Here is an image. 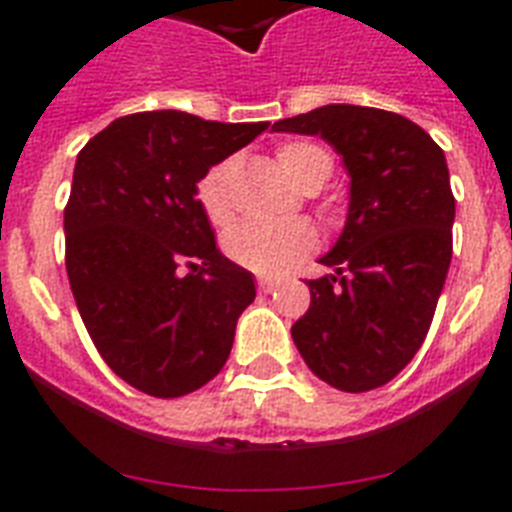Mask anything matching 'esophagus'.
<instances>
[{
  "mask_svg": "<svg viewBox=\"0 0 512 512\" xmlns=\"http://www.w3.org/2000/svg\"><path fill=\"white\" fill-rule=\"evenodd\" d=\"M257 287H260V292H273V289L279 287V279H273V276H257Z\"/></svg>",
  "mask_w": 512,
  "mask_h": 512,
  "instance_id": "34e87169",
  "label": "esophagus"
}]
</instances>
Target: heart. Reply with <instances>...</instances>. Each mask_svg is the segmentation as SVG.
Returning a JSON list of instances; mask_svg holds the SVG:
<instances>
[{"label":"heart","mask_w":512,"mask_h":512,"mask_svg":"<svg viewBox=\"0 0 512 512\" xmlns=\"http://www.w3.org/2000/svg\"><path fill=\"white\" fill-rule=\"evenodd\" d=\"M276 162L284 175L303 191H316L335 167V159L316 140H287L276 148ZM233 162L212 164L196 183L201 212L215 228L236 220L233 204ZM316 247L313 225L297 220L287 225H244L225 236V252L233 263L255 273H284Z\"/></svg>","instance_id":"heart-1"}]
</instances>
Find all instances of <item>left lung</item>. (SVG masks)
Listing matches in <instances>:
<instances>
[{"label":"left lung","instance_id":"left-lung-1","mask_svg":"<svg viewBox=\"0 0 512 512\" xmlns=\"http://www.w3.org/2000/svg\"><path fill=\"white\" fill-rule=\"evenodd\" d=\"M321 135L350 175L348 220L308 281L311 308L292 340L316 377L345 393L390 382L420 350L452 263L454 196L444 151L406 116L335 106L281 119Z\"/></svg>","mask_w":512,"mask_h":512}]
</instances>
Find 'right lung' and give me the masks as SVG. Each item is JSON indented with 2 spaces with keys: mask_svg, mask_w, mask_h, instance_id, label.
Wrapping results in <instances>:
<instances>
[{
  "mask_svg": "<svg viewBox=\"0 0 512 512\" xmlns=\"http://www.w3.org/2000/svg\"><path fill=\"white\" fill-rule=\"evenodd\" d=\"M265 130L143 111L76 156L63 212L68 284L103 361L148 396L207 385L255 300L252 273L217 249L196 183Z\"/></svg>",
  "mask_w": 512,
  "mask_h": 512,
  "instance_id": "1",
  "label": "right lung"
}]
</instances>
